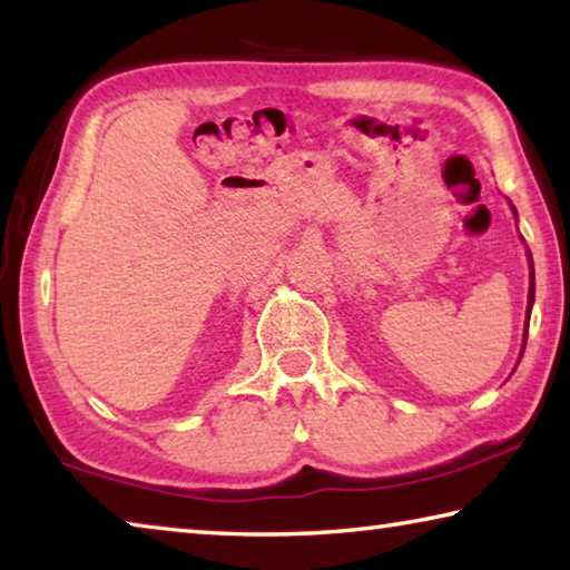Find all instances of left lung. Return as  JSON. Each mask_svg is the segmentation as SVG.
Listing matches in <instances>:
<instances>
[{
    "instance_id": "left-lung-1",
    "label": "left lung",
    "mask_w": 570,
    "mask_h": 570,
    "mask_svg": "<svg viewBox=\"0 0 570 570\" xmlns=\"http://www.w3.org/2000/svg\"><path fill=\"white\" fill-rule=\"evenodd\" d=\"M533 296H535V278H533V264H530V294H528V316H530V306H533ZM525 340H528V326H525Z\"/></svg>"
}]
</instances>
